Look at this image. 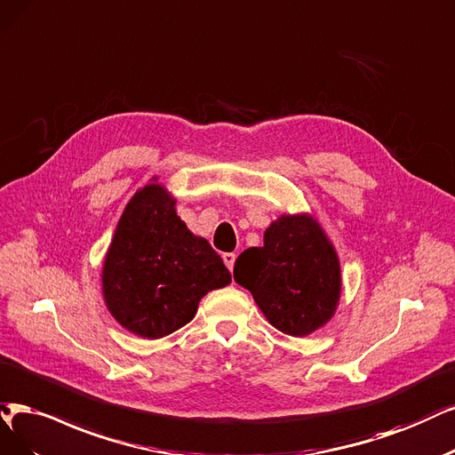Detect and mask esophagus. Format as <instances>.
<instances>
[{
  "label": "esophagus",
  "instance_id": "1",
  "mask_svg": "<svg viewBox=\"0 0 455 455\" xmlns=\"http://www.w3.org/2000/svg\"><path fill=\"white\" fill-rule=\"evenodd\" d=\"M223 262H225V266L228 267V270L232 272L234 262H236V255H234V253H225V255H223Z\"/></svg>",
  "mask_w": 455,
  "mask_h": 455
}]
</instances>
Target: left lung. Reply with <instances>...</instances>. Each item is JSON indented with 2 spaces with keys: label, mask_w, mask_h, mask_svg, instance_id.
Instances as JSON below:
<instances>
[{
  "label": "left lung",
  "mask_w": 455,
  "mask_h": 455,
  "mask_svg": "<svg viewBox=\"0 0 455 455\" xmlns=\"http://www.w3.org/2000/svg\"><path fill=\"white\" fill-rule=\"evenodd\" d=\"M234 281L253 294L274 328L304 338L335 315L341 298L338 251L309 213L281 215L234 264Z\"/></svg>",
  "instance_id": "left-lung-1"
}]
</instances>
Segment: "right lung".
I'll return each mask as SVG.
<instances>
[{"label":"right lung","instance_id":"add662e5","mask_svg":"<svg viewBox=\"0 0 455 455\" xmlns=\"http://www.w3.org/2000/svg\"><path fill=\"white\" fill-rule=\"evenodd\" d=\"M156 181L129 200L100 275L110 315L144 339L191 323L198 301L232 281L221 257L185 227L176 198Z\"/></svg>","mask_w":455,"mask_h":455}]
</instances>
